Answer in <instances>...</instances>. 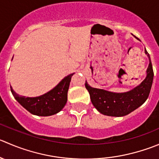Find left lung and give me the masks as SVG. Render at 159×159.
Segmentation results:
<instances>
[{"label":"left lung","instance_id":"obj_1","mask_svg":"<svg viewBox=\"0 0 159 159\" xmlns=\"http://www.w3.org/2000/svg\"><path fill=\"white\" fill-rule=\"evenodd\" d=\"M144 51L149 58L147 76L132 90L124 93H115L92 88L85 81V88L89 91L92 105L98 112L110 116H124L138 109L147 100L153 82L154 72L150 56L147 50Z\"/></svg>","mask_w":159,"mask_h":159}]
</instances>
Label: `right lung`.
<instances>
[{"mask_svg":"<svg viewBox=\"0 0 159 159\" xmlns=\"http://www.w3.org/2000/svg\"><path fill=\"white\" fill-rule=\"evenodd\" d=\"M67 75L50 92L38 97H25L18 95L11 87V91L15 99L29 112L36 116H48L59 112L67 101V92L71 77Z\"/></svg>","mask_w":159,"mask_h":159,"instance_id":"right-lung-1","label":"right lung"}]
</instances>
